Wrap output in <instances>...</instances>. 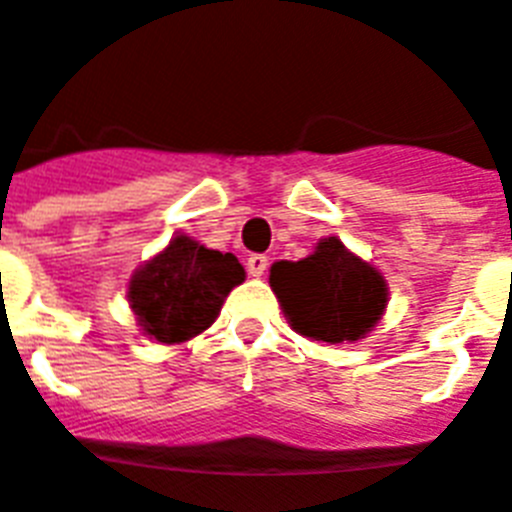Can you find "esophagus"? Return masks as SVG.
Wrapping results in <instances>:
<instances>
[{
  "label": "esophagus",
  "instance_id": "esophagus-1",
  "mask_svg": "<svg viewBox=\"0 0 512 512\" xmlns=\"http://www.w3.org/2000/svg\"><path fill=\"white\" fill-rule=\"evenodd\" d=\"M247 271L249 276H263L268 271V257L265 255H249L247 257Z\"/></svg>",
  "mask_w": 512,
  "mask_h": 512
}]
</instances>
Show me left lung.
<instances>
[{
    "instance_id": "8db88e82",
    "label": "left lung",
    "mask_w": 512,
    "mask_h": 512,
    "mask_svg": "<svg viewBox=\"0 0 512 512\" xmlns=\"http://www.w3.org/2000/svg\"><path fill=\"white\" fill-rule=\"evenodd\" d=\"M271 287L292 329L329 345L364 337L388 305L385 279L335 236L305 260L273 263Z\"/></svg>"
}]
</instances>
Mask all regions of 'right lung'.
Segmentation results:
<instances>
[{"instance_id": "right-lung-1", "label": "right lung", "mask_w": 512, "mask_h": 512, "mask_svg": "<svg viewBox=\"0 0 512 512\" xmlns=\"http://www.w3.org/2000/svg\"><path fill=\"white\" fill-rule=\"evenodd\" d=\"M241 281L244 268L231 252L175 236L162 255L132 276L127 297L143 332L170 345L204 332Z\"/></svg>"}]
</instances>
